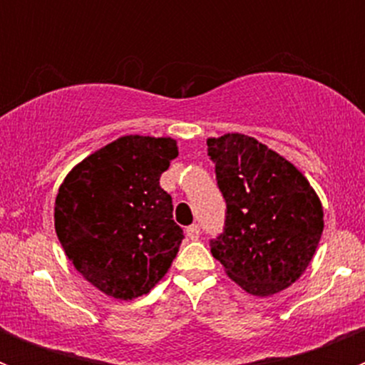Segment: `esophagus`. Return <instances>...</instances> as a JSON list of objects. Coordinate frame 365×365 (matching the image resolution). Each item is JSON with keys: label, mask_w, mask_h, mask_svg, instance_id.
Instances as JSON below:
<instances>
[{"label": "esophagus", "mask_w": 365, "mask_h": 365, "mask_svg": "<svg viewBox=\"0 0 365 365\" xmlns=\"http://www.w3.org/2000/svg\"><path fill=\"white\" fill-rule=\"evenodd\" d=\"M186 235H188V240L197 241L199 235H201V228H199V225H192V227L186 228Z\"/></svg>", "instance_id": "esophagus-1"}]
</instances>
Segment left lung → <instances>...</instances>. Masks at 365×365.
I'll list each match as a JSON object with an SVG mask.
<instances>
[{
    "label": "left lung",
    "instance_id": "8db88e82",
    "mask_svg": "<svg viewBox=\"0 0 365 365\" xmlns=\"http://www.w3.org/2000/svg\"><path fill=\"white\" fill-rule=\"evenodd\" d=\"M227 202L212 256L248 294L272 296L305 272L324 232L322 202L298 168L241 133L208 138Z\"/></svg>",
    "mask_w": 365,
    "mask_h": 365
}]
</instances>
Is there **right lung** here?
<instances>
[{
	"label": "right lung",
	"instance_id": "obj_1",
	"mask_svg": "<svg viewBox=\"0 0 365 365\" xmlns=\"http://www.w3.org/2000/svg\"><path fill=\"white\" fill-rule=\"evenodd\" d=\"M177 155L170 137L125 135L76 164L58 190V240L104 294H148L175 259L185 235L159 180Z\"/></svg>",
	"mask_w": 365,
	"mask_h": 365
}]
</instances>
